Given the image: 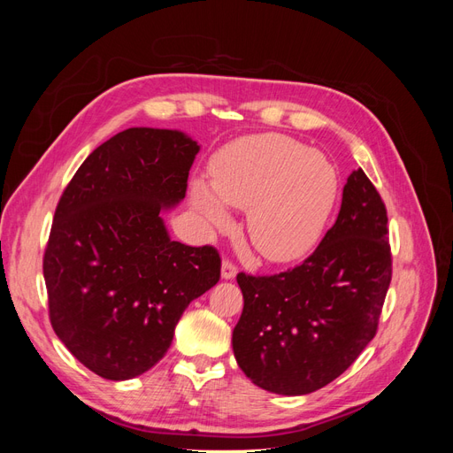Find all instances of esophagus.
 <instances>
[{
    "mask_svg": "<svg viewBox=\"0 0 453 453\" xmlns=\"http://www.w3.org/2000/svg\"><path fill=\"white\" fill-rule=\"evenodd\" d=\"M238 273V266H236V263H232L230 258H225L223 260V268H221V276L225 278V280H232Z\"/></svg>",
    "mask_w": 453,
    "mask_h": 453,
    "instance_id": "esophagus-1",
    "label": "esophagus"
}]
</instances>
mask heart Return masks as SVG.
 <instances>
[{"instance_id":"obj_1","label":"heart","mask_w":453,"mask_h":453,"mask_svg":"<svg viewBox=\"0 0 453 453\" xmlns=\"http://www.w3.org/2000/svg\"><path fill=\"white\" fill-rule=\"evenodd\" d=\"M210 183H195L193 203L217 228L230 223L225 205L248 210L253 248L285 263L318 242L336 195L333 164L280 134H257L232 142L210 164Z\"/></svg>"}]
</instances>
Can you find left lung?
<instances>
[{"label": "left lung", "instance_id": "left-lung-1", "mask_svg": "<svg viewBox=\"0 0 453 453\" xmlns=\"http://www.w3.org/2000/svg\"><path fill=\"white\" fill-rule=\"evenodd\" d=\"M388 210L359 168L342 195L336 223L295 268L240 272L243 311L234 357L255 386L306 395L336 380L376 336L391 283Z\"/></svg>", "mask_w": 453, "mask_h": 453}]
</instances>
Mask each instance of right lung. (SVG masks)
<instances>
[{
	"instance_id": "add662e5",
	"label": "right lung",
	"mask_w": 453,
	"mask_h": 453,
	"mask_svg": "<svg viewBox=\"0 0 453 453\" xmlns=\"http://www.w3.org/2000/svg\"><path fill=\"white\" fill-rule=\"evenodd\" d=\"M198 145L128 128L96 147L58 200L43 255L54 333L94 374L130 380L166 355L185 308L221 278L213 245L172 242Z\"/></svg>"
}]
</instances>
